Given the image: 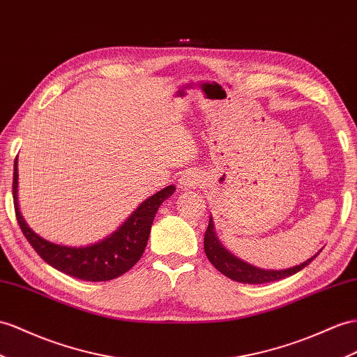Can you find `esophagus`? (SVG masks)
I'll return each instance as SVG.
<instances>
[{"mask_svg": "<svg viewBox=\"0 0 357 357\" xmlns=\"http://www.w3.org/2000/svg\"><path fill=\"white\" fill-rule=\"evenodd\" d=\"M200 184H202V178L196 173H187L179 179V188L182 190H195L200 187Z\"/></svg>", "mask_w": 357, "mask_h": 357, "instance_id": "obj_1", "label": "esophagus"}]
</instances>
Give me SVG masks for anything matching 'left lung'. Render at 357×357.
Instances as JSON below:
<instances>
[{
    "label": "left lung",
    "instance_id": "obj_1",
    "mask_svg": "<svg viewBox=\"0 0 357 357\" xmlns=\"http://www.w3.org/2000/svg\"><path fill=\"white\" fill-rule=\"evenodd\" d=\"M204 249L206 253V258L209 259V262L220 271L222 274H225L226 278H229L232 280L241 282V283H267V282H274V280H280L285 279L288 276H292V274L298 273L300 270H303L306 266H309L312 262L318 253L321 252L319 250L317 255H314L312 258H309L307 261L301 262L300 266L291 267L287 270H264V268H258L255 266H250V264L244 262L243 259L236 258L235 255H232L229 250H226L223 248V244L218 240V236L214 231V222L213 217H209V223H208V229L205 232V240H204Z\"/></svg>",
    "mask_w": 357,
    "mask_h": 357
}]
</instances>
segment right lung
<instances>
[{
	"label": "right lung",
	"instance_id": "right-lung-1",
	"mask_svg": "<svg viewBox=\"0 0 357 357\" xmlns=\"http://www.w3.org/2000/svg\"><path fill=\"white\" fill-rule=\"evenodd\" d=\"M175 193V185H167L148 197L117 229L95 244L84 248H69L47 241L25 223L17 204V158L13 167V202L17 223L26 241L51 267L89 282L112 280L131 270L146 249L151 226L160 205Z\"/></svg>",
	"mask_w": 357,
	"mask_h": 357
}]
</instances>
